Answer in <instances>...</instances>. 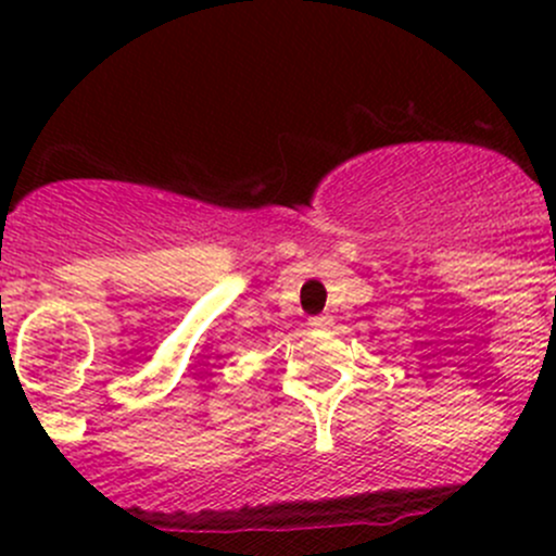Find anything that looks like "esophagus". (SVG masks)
Returning <instances> with one entry per match:
<instances>
[{
	"mask_svg": "<svg viewBox=\"0 0 556 556\" xmlns=\"http://www.w3.org/2000/svg\"><path fill=\"white\" fill-rule=\"evenodd\" d=\"M309 325L312 328H330V325H333V319L328 317V314H317V317H309Z\"/></svg>",
	"mask_w": 556,
	"mask_h": 556,
	"instance_id": "esophagus-1",
	"label": "esophagus"
}]
</instances>
